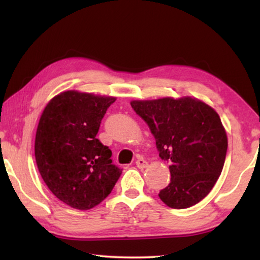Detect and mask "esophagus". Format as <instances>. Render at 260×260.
Returning <instances> with one entry per match:
<instances>
[{"instance_id": "obj_1", "label": "esophagus", "mask_w": 260, "mask_h": 260, "mask_svg": "<svg viewBox=\"0 0 260 260\" xmlns=\"http://www.w3.org/2000/svg\"><path fill=\"white\" fill-rule=\"evenodd\" d=\"M136 166H138L139 169H146V167H148V161L146 159H143V158H139V159L136 160Z\"/></svg>"}]
</instances>
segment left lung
I'll use <instances>...</instances> for the list:
<instances>
[{
	"mask_svg": "<svg viewBox=\"0 0 260 260\" xmlns=\"http://www.w3.org/2000/svg\"><path fill=\"white\" fill-rule=\"evenodd\" d=\"M131 105L155 136L159 157L171 164V182L159 199L172 209L199 203L212 190L226 159L227 134L217 111L190 96Z\"/></svg>",
	"mask_w": 260,
	"mask_h": 260,
	"instance_id": "1",
	"label": "left lung"
}]
</instances>
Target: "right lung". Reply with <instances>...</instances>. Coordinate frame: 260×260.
Segmentation results:
<instances>
[{
    "label": "right lung",
    "mask_w": 260,
    "mask_h": 260,
    "mask_svg": "<svg viewBox=\"0 0 260 260\" xmlns=\"http://www.w3.org/2000/svg\"><path fill=\"white\" fill-rule=\"evenodd\" d=\"M114 101L67 90L52 98L40 117L34 146L39 172L57 199L73 209L99 205L121 174L111 150L96 139Z\"/></svg>",
    "instance_id": "obj_1"
}]
</instances>
